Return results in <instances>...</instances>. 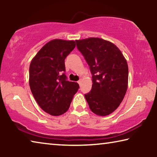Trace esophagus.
Returning a JSON list of instances; mask_svg holds the SVG:
<instances>
[{
    "mask_svg": "<svg viewBox=\"0 0 157 157\" xmlns=\"http://www.w3.org/2000/svg\"><path fill=\"white\" fill-rule=\"evenodd\" d=\"M81 82H82V80H81V79H79V80H78V83L79 84H81Z\"/></svg>",
    "mask_w": 157,
    "mask_h": 157,
    "instance_id": "1",
    "label": "esophagus"
}]
</instances>
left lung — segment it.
Here are the masks:
<instances>
[{
	"label": "left lung",
	"mask_w": 157,
	"mask_h": 157,
	"mask_svg": "<svg viewBox=\"0 0 157 157\" xmlns=\"http://www.w3.org/2000/svg\"><path fill=\"white\" fill-rule=\"evenodd\" d=\"M77 48L89 66L92 89L84 95L90 109L98 116L113 112L125 95L128 66L118 48L98 37L76 40Z\"/></svg>",
	"instance_id": "left-lung-1"
}]
</instances>
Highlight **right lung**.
I'll return each mask as SVG.
<instances>
[{
    "label": "right lung",
    "mask_w": 157,
    "mask_h": 157,
    "mask_svg": "<svg viewBox=\"0 0 157 157\" xmlns=\"http://www.w3.org/2000/svg\"><path fill=\"white\" fill-rule=\"evenodd\" d=\"M75 42L54 39L44 45L31 61L29 84L34 99L45 112L60 116L68 111L79 84L67 81L66 57Z\"/></svg>",
    "instance_id": "add662e5"
}]
</instances>
